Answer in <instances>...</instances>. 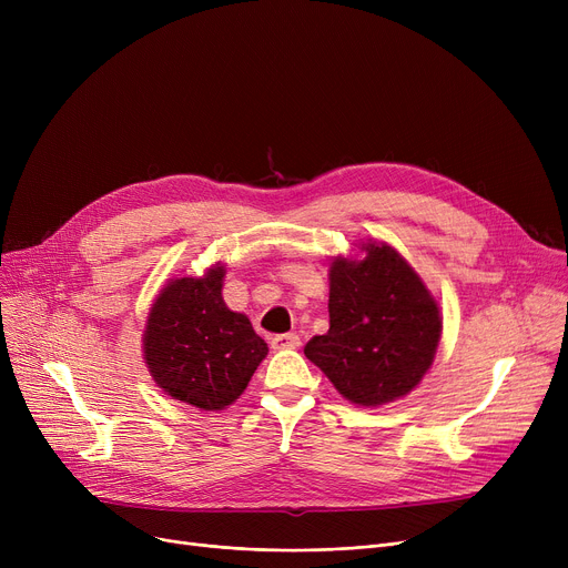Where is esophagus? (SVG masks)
<instances>
[{
  "label": "esophagus",
  "instance_id": "34e87169",
  "mask_svg": "<svg viewBox=\"0 0 568 568\" xmlns=\"http://www.w3.org/2000/svg\"><path fill=\"white\" fill-rule=\"evenodd\" d=\"M300 345H302V341H300V336H296V334H278V336L272 338V347L274 349H294V347H300Z\"/></svg>",
  "mask_w": 568,
  "mask_h": 568
}]
</instances>
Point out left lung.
Instances as JSON below:
<instances>
[{"instance_id": "obj_1", "label": "left lung", "mask_w": 568, "mask_h": 568, "mask_svg": "<svg viewBox=\"0 0 568 568\" xmlns=\"http://www.w3.org/2000/svg\"><path fill=\"white\" fill-rule=\"evenodd\" d=\"M329 274V332L304 354L352 403L375 407L409 394L433 364L442 317L414 268L386 244Z\"/></svg>"}]
</instances>
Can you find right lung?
Listing matches in <instances>:
<instances>
[{
    "mask_svg": "<svg viewBox=\"0 0 568 568\" xmlns=\"http://www.w3.org/2000/svg\"><path fill=\"white\" fill-rule=\"evenodd\" d=\"M225 268L165 285L149 313L144 362L161 389L200 409H223L248 386L266 343L246 315L225 306Z\"/></svg>",
    "mask_w": 568,
    "mask_h": 568,
    "instance_id": "obj_1",
    "label": "right lung"
}]
</instances>
